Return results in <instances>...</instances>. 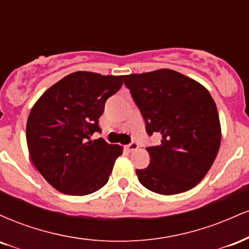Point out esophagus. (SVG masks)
Returning a JSON list of instances; mask_svg holds the SVG:
<instances>
[{"mask_svg":"<svg viewBox=\"0 0 249 249\" xmlns=\"http://www.w3.org/2000/svg\"><path fill=\"white\" fill-rule=\"evenodd\" d=\"M138 148V142H131L130 144L126 145V150L128 152H132V151H136Z\"/></svg>","mask_w":249,"mask_h":249,"instance_id":"1","label":"esophagus"}]
</instances>
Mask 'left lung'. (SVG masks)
I'll list each match as a JSON object with an SVG mask.
<instances>
[{
  "mask_svg": "<svg viewBox=\"0 0 249 249\" xmlns=\"http://www.w3.org/2000/svg\"><path fill=\"white\" fill-rule=\"evenodd\" d=\"M124 84L146 133L161 136L160 144L146 147L150 164L136 170L139 182L164 196L193 188L212 166L221 142L212 96L198 82L168 69L124 76Z\"/></svg>",
  "mask_w": 249,
  "mask_h": 249,
  "instance_id": "8db88e82",
  "label": "left lung"
}]
</instances>
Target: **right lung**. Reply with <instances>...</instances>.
Instances as JSON below:
<instances>
[{"instance_id":"1","label":"right lung","mask_w":249,"mask_h":249,"mask_svg":"<svg viewBox=\"0 0 249 249\" xmlns=\"http://www.w3.org/2000/svg\"><path fill=\"white\" fill-rule=\"evenodd\" d=\"M124 76L77 71L48 89L27 122L30 158L59 192L87 196L107 182L122 147L103 138L91 141L105 102L123 85Z\"/></svg>"}]
</instances>
